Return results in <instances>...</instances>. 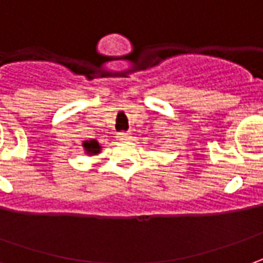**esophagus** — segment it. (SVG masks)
Wrapping results in <instances>:
<instances>
[{"label": "esophagus", "instance_id": "1", "mask_svg": "<svg viewBox=\"0 0 263 263\" xmlns=\"http://www.w3.org/2000/svg\"><path fill=\"white\" fill-rule=\"evenodd\" d=\"M117 138L119 141H128V139H131V134L129 132H118Z\"/></svg>", "mask_w": 263, "mask_h": 263}]
</instances>
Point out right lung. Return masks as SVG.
<instances>
[{"instance_id": "obj_1", "label": "right lung", "mask_w": 263, "mask_h": 263, "mask_svg": "<svg viewBox=\"0 0 263 263\" xmlns=\"http://www.w3.org/2000/svg\"><path fill=\"white\" fill-rule=\"evenodd\" d=\"M83 146H85V149H86L89 154H98V153H99V149H101V146H99V144H98V141H95V139H90V141L83 142Z\"/></svg>"}]
</instances>
